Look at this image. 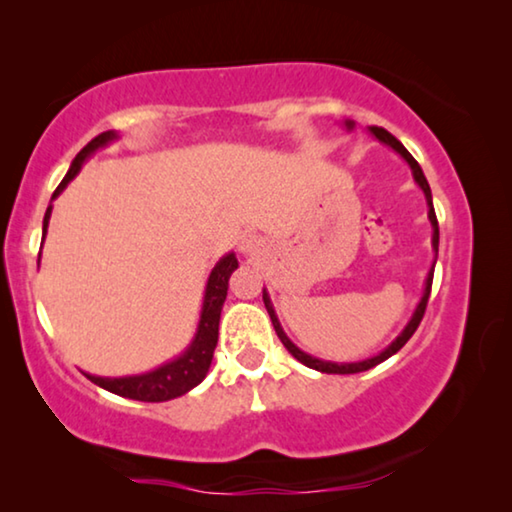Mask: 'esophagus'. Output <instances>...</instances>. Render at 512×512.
Wrapping results in <instances>:
<instances>
[{
	"label": "esophagus",
	"mask_w": 512,
	"mask_h": 512,
	"mask_svg": "<svg viewBox=\"0 0 512 512\" xmlns=\"http://www.w3.org/2000/svg\"><path fill=\"white\" fill-rule=\"evenodd\" d=\"M258 247H261V240H258L256 235H244L242 237V242H240L242 254H256Z\"/></svg>",
	"instance_id": "34e87169"
}]
</instances>
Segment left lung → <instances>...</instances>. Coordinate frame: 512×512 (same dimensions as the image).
Returning <instances> with one entry per match:
<instances>
[{"mask_svg": "<svg viewBox=\"0 0 512 512\" xmlns=\"http://www.w3.org/2000/svg\"><path fill=\"white\" fill-rule=\"evenodd\" d=\"M345 125L349 130L354 128V123L352 121H345ZM370 132H373V135L380 139V142H384L387 146H391V149H394L398 156H401L405 163L410 165V170H412V177H415V181L419 184V188H422L424 191V195H426V205H429V221H431V226H433V251H436L438 254V219H436V212H433V200H431V188H429V181H426V177H424V172H422V167H419V163L415 158L410 156L408 153V149H405V146L398 142V139L391 135V132H387L384 128H377V125H373V128H370ZM433 268H436V261H433ZM433 268H431V272H429V277H426V286H424V296H422V300H419V305H417V310H415V314H412V319L408 321V326L403 328V333L398 335V338L391 342V345L384 349V352H380L377 356H373V359H366V361H356V363H333V361H321V359H314V356H310V354H305L303 349H298L296 345H293V342L286 338V333H284V328H282V324H279V319H277V314H275V310H272V303H270V296H268V291L263 289V303H265V310H268V314H270V319H272V326H275V331H277V335H279V340H282V345L289 349V352L296 356V359L303 363V366H307V368H314V370H319V373H333V375H352V373H363V370H370V368H375L377 363H382V361H387L389 356H394L398 349H401L405 342H408L410 338H412V333L417 331V326H419V321H422V317H424V312H426V303H429V296H431V284H433Z\"/></svg>", "mask_w": 512, "mask_h": 512, "instance_id": "left-lung-1", "label": "left lung"}]
</instances>
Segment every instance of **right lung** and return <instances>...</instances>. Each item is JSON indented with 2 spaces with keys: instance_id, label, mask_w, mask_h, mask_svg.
Instances as JSON below:
<instances>
[{
  "instance_id": "obj_1",
  "label": "right lung",
  "mask_w": 512,
  "mask_h": 512,
  "mask_svg": "<svg viewBox=\"0 0 512 512\" xmlns=\"http://www.w3.org/2000/svg\"><path fill=\"white\" fill-rule=\"evenodd\" d=\"M118 135L114 130L102 132L95 139L83 146V149L76 153V158L72 160V167L65 174V179L60 181V186L55 188L53 200L65 191L69 181H72L76 174H79L81 165L86 163V158L93 156L97 149L107 146L109 142H114ZM51 205L46 209L44 216V237H46V228H48V219H51ZM237 270V258L235 254H226L219 263L214 265V270L209 272L207 279V289H205V300H202V312H200V324H198V333L188 349L177 359L165 363L151 373L144 375H132V377H97V375H88L86 377L90 382H95L97 387L111 391V394H118L123 398H135V401H144V403H160V401H170V398L184 396L186 391H191L193 387L205 380L209 366H212V356L216 349V342H219V319H221V307L223 300L228 296V279L233 272Z\"/></svg>"
}]
</instances>
